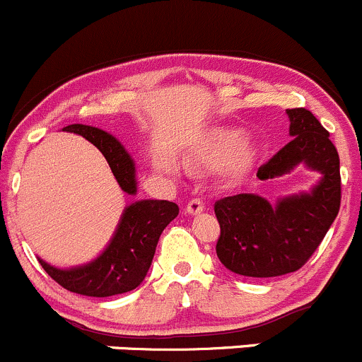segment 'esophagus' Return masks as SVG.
<instances>
[{
	"label": "esophagus",
	"mask_w": 362,
	"mask_h": 362,
	"mask_svg": "<svg viewBox=\"0 0 362 362\" xmlns=\"http://www.w3.org/2000/svg\"><path fill=\"white\" fill-rule=\"evenodd\" d=\"M185 211L188 214H199L204 211V202L200 199H192L188 204H186Z\"/></svg>",
	"instance_id": "34e87169"
}]
</instances>
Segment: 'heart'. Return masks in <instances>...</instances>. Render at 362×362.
I'll return each mask as SVG.
<instances>
[{"mask_svg": "<svg viewBox=\"0 0 362 362\" xmlns=\"http://www.w3.org/2000/svg\"><path fill=\"white\" fill-rule=\"evenodd\" d=\"M189 160L202 167H216L225 161L223 165L230 176H241L255 160V146L243 141V132L238 128H216L195 146ZM162 167L170 170L173 163L165 160Z\"/></svg>", "mask_w": 362, "mask_h": 362, "instance_id": "heart-1", "label": "heart"}]
</instances>
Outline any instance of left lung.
I'll return each instance as SVG.
<instances>
[{
	"label": "left lung",
	"instance_id": "1",
	"mask_svg": "<svg viewBox=\"0 0 362 362\" xmlns=\"http://www.w3.org/2000/svg\"><path fill=\"white\" fill-rule=\"evenodd\" d=\"M292 141L257 170L262 181L288 174L299 163L318 170L322 180L310 193L269 204L255 193L214 202L220 223L216 255L228 271L248 278L294 273L308 262L341 202L339 156L329 132L308 109H287Z\"/></svg>",
	"mask_w": 362,
	"mask_h": 362
}]
</instances>
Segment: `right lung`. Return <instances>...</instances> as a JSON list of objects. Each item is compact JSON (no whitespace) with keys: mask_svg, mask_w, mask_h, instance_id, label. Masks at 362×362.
Segmentation results:
<instances>
[{"mask_svg":"<svg viewBox=\"0 0 362 362\" xmlns=\"http://www.w3.org/2000/svg\"><path fill=\"white\" fill-rule=\"evenodd\" d=\"M63 132L82 135L96 146L105 156L121 189L128 195L137 193L134 160L116 137L88 124H68ZM177 213V204L169 200H137L124 209L109 246L93 262L58 269L42 259L38 260L56 284L75 294L89 298L124 294L142 284L151 267L160 235Z\"/></svg>","mask_w":362,"mask_h":362,"instance_id":"obj_1","label":"right lung"}]
</instances>
